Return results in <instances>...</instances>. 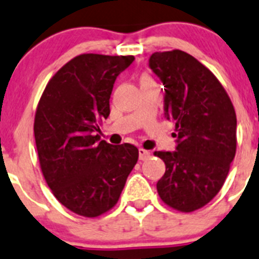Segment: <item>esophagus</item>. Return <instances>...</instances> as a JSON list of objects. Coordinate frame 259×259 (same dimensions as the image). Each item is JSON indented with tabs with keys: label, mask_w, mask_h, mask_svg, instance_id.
I'll return each mask as SVG.
<instances>
[{
	"label": "esophagus",
	"mask_w": 259,
	"mask_h": 259,
	"mask_svg": "<svg viewBox=\"0 0 259 259\" xmlns=\"http://www.w3.org/2000/svg\"><path fill=\"white\" fill-rule=\"evenodd\" d=\"M138 154H139V160H146L147 157H150V151H147V150H145V148H139Z\"/></svg>",
	"instance_id": "obj_1"
}]
</instances>
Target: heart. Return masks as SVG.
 <instances>
[{
    "mask_svg": "<svg viewBox=\"0 0 259 259\" xmlns=\"http://www.w3.org/2000/svg\"><path fill=\"white\" fill-rule=\"evenodd\" d=\"M147 80H152L150 76H143L142 78V82H147Z\"/></svg>",
    "mask_w": 259,
    "mask_h": 259,
    "instance_id": "1",
    "label": "heart"
}]
</instances>
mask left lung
Wrapping results in <instances>:
<instances>
[{
	"instance_id": "left-lung-1",
	"label": "left lung",
	"mask_w": 259,
	"mask_h": 259,
	"mask_svg": "<svg viewBox=\"0 0 259 259\" xmlns=\"http://www.w3.org/2000/svg\"><path fill=\"white\" fill-rule=\"evenodd\" d=\"M148 66L164 86V114L175 121L176 151H155L165 163L156 184L161 201L192 212L219 193L236 154L235 108L207 67L186 52H155Z\"/></svg>"
}]
</instances>
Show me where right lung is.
<instances>
[{"label": "right lung", "mask_w": 259, "mask_h": 259, "mask_svg": "<svg viewBox=\"0 0 259 259\" xmlns=\"http://www.w3.org/2000/svg\"><path fill=\"white\" fill-rule=\"evenodd\" d=\"M133 61V56H76L52 76L36 109L44 179L58 201L82 217L111 210L138 160L136 146L109 145L95 134L111 112L114 80Z\"/></svg>", "instance_id": "1"}]
</instances>
